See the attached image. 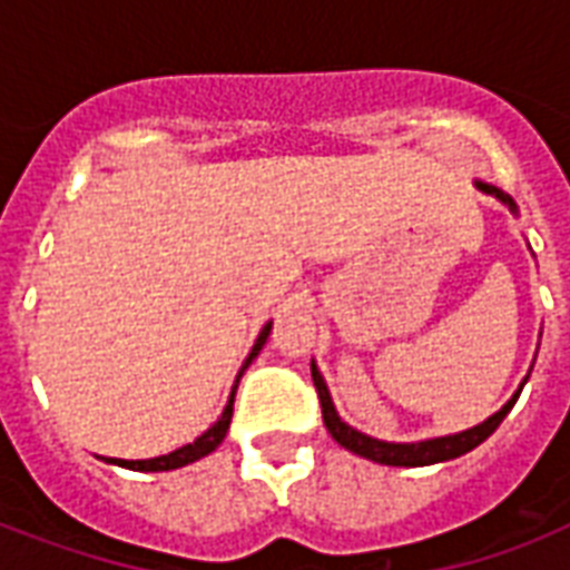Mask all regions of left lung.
Masks as SVG:
<instances>
[{
	"label": "left lung",
	"instance_id": "obj_1",
	"mask_svg": "<svg viewBox=\"0 0 570 570\" xmlns=\"http://www.w3.org/2000/svg\"><path fill=\"white\" fill-rule=\"evenodd\" d=\"M482 195L497 197L500 204L509 206V213L518 215V204H514L512 197L505 195L503 189H497L491 183L476 180L473 183ZM311 373H313V384L320 390V402H322V420H325V429L331 432V438L340 443V446H346L348 452H355L361 459H370L375 464H387V468H429V464H441V461L459 459L464 452L476 450L479 443L488 441L491 434L497 432V425L503 423V416L512 411V405L521 396L523 384L527 379L521 381V387L514 390L512 399L505 402L497 414H491L485 423L473 425V429H464V432L455 434H443V438H425V441H407V443H396V441H379V438H370V434L357 432L355 425H348L343 416L337 414V407H334V399L328 393V384L322 379L320 366L316 361H311Z\"/></svg>",
	"mask_w": 570,
	"mask_h": 570
}]
</instances>
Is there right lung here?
Here are the masks:
<instances>
[{
	"label": "right lung",
	"instance_id": "add662e5",
	"mask_svg": "<svg viewBox=\"0 0 570 570\" xmlns=\"http://www.w3.org/2000/svg\"><path fill=\"white\" fill-rule=\"evenodd\" d=\"M268 334H272V322H266L263 325V331H259L257 343H254V348H250V355L245 357V364H242L239 375H236V381H233V390H230V399H227V405H224L222 416L215 420L209 429H206L200 438H195L191 443H186V446H180V450L168 452V455H159V459H138V461H127V459H106L109 464H118V468H127V470H141V473H163V470H177V468H186V464H191V461L204 459V455H209L213 450H218V443L224 441V434H227V429H230V416H233V399H236V387H239V379L242 373L248 370L250 361L259 355V348L266 346Z\"/></svg>",
	"mask_w": 570,
	"mask_h": 570
}]
</instances>
